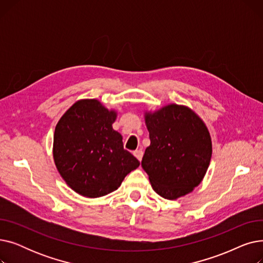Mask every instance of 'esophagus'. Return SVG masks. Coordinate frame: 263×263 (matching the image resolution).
<instances>
[{"mask_svg":"<svg viewBox=\"0 0 263 263\" xmlns=\"http://www.w3.org/2000/svg\"><path fill=\"white\" fill-rule=\"evenodd\" d=\"M133 155H134V157L139 160V161H141L142 160V158H143V151L141 150V149H139V150H135L134 153H133Z\"/></svg>","mask_w":263,"mask_h":263,"instance_id":"obj_1","label":"esophagus"}]
</instances>
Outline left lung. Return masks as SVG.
Segmentation results:
<instances>
[{
    "label": "left lung",
    "instance_id": "1",
    "mask_svg": "<svg viewBox=\"0 0 263 263\" xmlns=\"http://www.w3.org/2000/svg\"><path fill=\"white\" fill-rule=\"evenodd\" d=\"M150 146L142 167L151 186L165 199H177L196 187L209 167L212 143L203 121L186 106L170 104L145 114Z\"/></svg>",
    "mask_w": 263,
    "mask_h": 263
}]
</instances>
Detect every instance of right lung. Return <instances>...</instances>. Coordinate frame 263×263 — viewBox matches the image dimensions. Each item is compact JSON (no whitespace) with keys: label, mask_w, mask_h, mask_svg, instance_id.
<instances>
[{"label":"right lung","mask_w":263,"mask_h":263,"mask_svg":"<svg viewBox=\"0 0 263 263\" xmlns=\"http://www.w3.org/2000/svg\"><path fill=\"white\" fill-rule=\"evenodd\" d=\"M116 116L98 100L84 99L69 108L55 127V165L66 183L82 196L109 194L140 166L112 127Z\"/></svg>","instance_id":"add662e5"}]
</instances>
